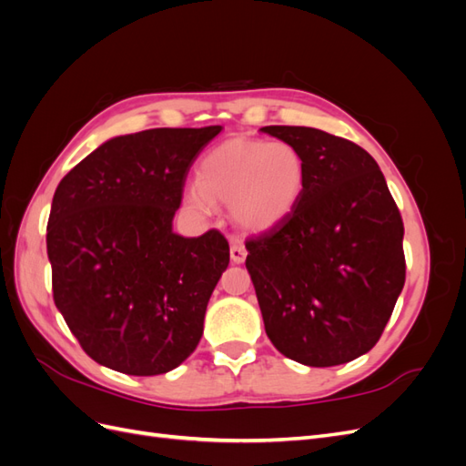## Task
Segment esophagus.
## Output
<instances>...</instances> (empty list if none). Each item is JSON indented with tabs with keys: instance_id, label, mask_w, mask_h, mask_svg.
<instances>
[{
	"instance_id": "obj_1",
	"label": "esophagus",
	"mask_w": 466,
	"mask_h": 466,
	"mask_svg": "<svg viewBox=\"0 0 466 466\" xmlns=\"http://www.w3.org/2000/svg\"><path fill=\"white\" fill-rule=\"evenodd\" d=\"M229 252H231V260H233L235 264L245 262V258H247V248H245L241 238H237V237L231 238V250H229Z\"/></svg>"
}]
</instances>
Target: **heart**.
Returning <instances> with one entry per match:
<instances>
[{
    "label": "heart",
    "instance_id": "1",
    "mask_svg": "<svg viewBox=\"0 0 466 466\" xmlns=\"http://www.w3.org/2000/svg\"><path fill=\"white\" fill-rule=\"evenodd\" d=\"M307 180L301 151L288 142L229 139L211 149L198 182L185 190V202L198 216H211L216 204H229L237 225L268 231L298 206Z\"/></svg>",
    "mask_w": 466,
    "mask_h": 466
}]
</instances>
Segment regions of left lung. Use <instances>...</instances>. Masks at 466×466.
I'll list each match as a JSON object with an SVG mask.
<instances>
[{
    "label": "left lung",
    "instance_id": "obj_1",
    "mask_svg": "<svg viewBox=\"0 0 466 466\" xmlns=\"http://www.w3.org/2000/svg\"><path fill=\"white\" fill-rule=\"evenodd\" d=\"M307 165L301 198L245 243L268 338L309 368L356 360L377 344L404 288V225L383 173L350 139L264 126Z\"/></svg>",
    "mask_w": 466,
    "mask_h": 466
}]
</instances>
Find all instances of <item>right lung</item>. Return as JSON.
I'll list each match as a JSON object with an SVG mask.
<instances>
[{
	"label": "right lung",
	"mask_w": 466,
	"mask_h": 466,
	"mask_svg": "<svg viewBox=\"0 0 466 466\" xmlns=\"http://www.w3.org/2000/svg\"><path fill=\"white\" fill-rule=\"evenodd\" d=\"M219 132L112 137L54 192L46 228L54 303L86 354L108 370L161 375L200 342L229 243L216 229L182 237L173 218L192 163Z\"/></svg>",
	"instance_id": "add662e5"
}]
</instances>
